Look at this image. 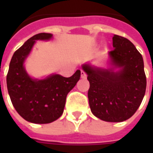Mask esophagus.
<instances>
[{"label": "esophagus", "mask_w": 153, "mask_h": 153, "mask_svg": "<svg viewBox=\"0 0 153 153\" xmlns=\"http://www.w3.org/2000/svg\"><path fill=\"white\" fill-rule=\"evenodd\" d=\"M86 77H87L86 73H85L84 71H83V70H81V78H82V79H85Z\"/></svg>", "instance_id": "obj_1"}]
</instances>
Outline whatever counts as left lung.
<instances>
[{
  "instance_id": "8db88e82",
  "label": "left lung",
  "mask_w": 153,
  "mask_h": 153,
  "mask_svg": "<svg viewBox=\"0 0 153 153\" xmlns=\"http://www.w3.org/2000/svg\"><path fill=\"white\" fill-rule=\"evenodd\" d=\"M107 69L83 64L90 87L91 111L107 122H122L134 115L144 97L147 80L143 56L127 38L114 35ZM116 68L118 70L115 71Z\"/></svg>"
}]
</instances>
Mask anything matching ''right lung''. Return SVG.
<instances>
[{
  "instance_id": "1",
  "label": "right lung",
  "mask_w": 153,
  "mask_h": 153,
  "mask_svg": "<svg viewBox=\"0 0 153 153\" xmlns=\"http://www.w3.org/2000/svg\"><path fill=\"white\" fill-rule=\"evenodd\" d=\"M51 38V33H42L26 41L13 55L6 76L7 89L15 109L25 120L34 124H48L60 118L67 94L81 74L78 70L70 78L56 74L42 79L29 76L24 64L36 41Z\"/></svg>"
}]
</instances>
